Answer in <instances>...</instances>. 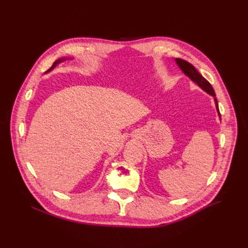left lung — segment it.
<instances>
[{
	"mask_svg": "<svg viewBox=\"0 0 248 248\" xmlns=\"http://www.w3.org/2000/svg\"><path fill=\"white\" fill-rule=\"evenodd\" d=\"M175 62L176 63H178V65L181 67V69L183 70V72L192 80L194 81L195 83L198 84V86H200L204 91H206L207 93H209L210 95L214 96V100H215V103H216V108H217V111H218V115L219 117H221L220 115V111H219V106H218V101L216 99V95H215V91L213 89V87H212V85L209 83V81H207L199 73L198 70L188 62L183 60V59H175Z\"/></svg>",
	"mask_w": 248,
	"mask_h": 248,
	"instance_id": "left-lung-1",
	"label": "left lung"
}]
</instances>
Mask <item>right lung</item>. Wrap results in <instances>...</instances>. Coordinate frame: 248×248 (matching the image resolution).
Returning a JSON list of instances; mask_svg holds the SVG:
<instances>
[{
    "label": "right lung",
    "mask_w": 248,
    "mask_h": 248,
    "mask_svg": "<svg viewBox=\"0 0 248 248\" xmlns=\"http://www.w3.org/2000/svg\"><path fill=\"white\" fill-rule=\"evenodd\" d=\"M64 60H65V59H64V58H62V59H59V60H57V61H56V62H54V63H53V65H52V66H51V67H50V68H49V69H48V70H47V72H46V73H49V72H50V70H52V69H53V68H54V67H55V66H56V65H57V64H58V63H59V62H62V61H64Z\"/></svg>",
    "instance_id": "obj_1"
}]
</instances>
